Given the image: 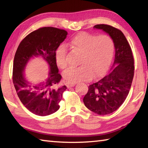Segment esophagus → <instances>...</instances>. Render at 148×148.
I'll return each mask as SVG.
<instances>
[{"instance_id":"1","label":"esophagus","mask_w":148,"mask_h":148,"mask_svg":"<svg viewBox=\"0 0 148 148\" xmlns=\"http://www.w3.org/2000/svg\"><path fill=\"white\" fill-rule=\"evenodd\" d=\"M75 85H76V84H69L66 85V87H68V88H70V87H74Z\"/></svg>"}]
</instances>
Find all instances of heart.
<instances>
[{
    "label": "heart",
    "mask_w": 148,
    "mask_h": 148,
    "mask_svg": "<svg viewBox=\"0 0 148 148\" xmlns=\"http://www.w3.org/2000/svg\"><path fill=\"white\" fill-rule=\"evenodd\" d=\"M70 46L74 52L80 54L78 63L81 65L64 71L63 78L69 84L86 81L92 75L95 77L100 76L108 66L114 49V41L108 35L97 36L86 32H79L74 36L70 42ZM56 59L60 69L66 68V49L64 46L57 48Z\"/></svg>",
    "instance_id": "obj_1"
}]
</instances>
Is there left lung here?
<instances>
[{
	"mask_svg": "<svg viewBox=\"0 0 148 148\" xmlns=\"http://www.w3.org/2000/svg\"><path fill=\"white\" fill-rule=\"evenodd\" d=\"M94 28L106 32L113 40V69L101 79L90 85L83 101L85 106L94 113L107 115L118 109L129 94L134 77V58L131 47L120 30L104 24L96 25Z\"/></svg>",
	"mask_w": 148,
	"mask_h": 148,
	"instance_id": "1",
	"label": "left lung"
}]
</instances>
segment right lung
<instances>
[{
  "label": "right lung",
  "instance_id": "right-lung-1",
  "mask_svg": "<svg viewBox=\"0 0 148 148\" xmlns=\"http://www.w3.org/2000/svg\"><path fill=\"white\" fill-rule=\"evenodd\" d=\"M67 34L63 29L42 27L24 38L15 54L12 79L17 96L22 104L37 116H49L60 108L59 103L66 87L58 86L62 76L58 73L56 53ZM33 56L42 57L50 68L49 78L35 86L30 84L23 75L26 64Z\"/></svg>",
  "mask_w": 148,
  "mask_h": 148
}]
</instances>
